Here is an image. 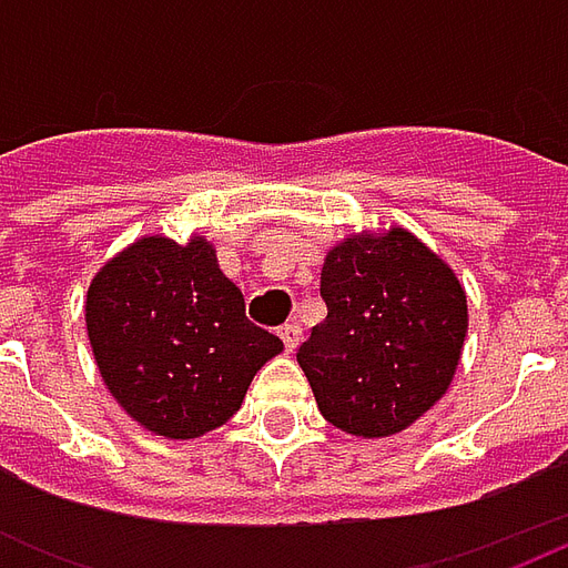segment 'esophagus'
Listing matches in <instances>:
<instances>
[{"label":"esophagus","instance_id":"esophagus-1","mask_svg":"<svg viewBox=\"0 0 568 568\" xmlns=\"http://www.w3.org/2000/svg\"><path fill=\"white\" fill-rule=\"evenodd\" d=\"M280 337H283V346L285 349H288V353H292V349H295L297 346V341H301V328H297L295 322H285L283 328H280Z\"/></svg>","mask_w":568,"mask_h":568}]
</instances>
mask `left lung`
I'll use <instances>...</instances> for the list:
<instances>
[{
    "label": "left lung",
    "mask_w": 568,
    "mask_h": 568,
    "mask_svg": "<svg viewBox=\"0 0 568 568\" xmlns=\"http://www.w3.org/2000/svg\"><path fill=\"white\" fill-rule=\"evenodd\" d=\"M320 295L328 313L297 365L332 426L386 438L447 393L468 307L459 280L417 236H349L322 264Z\"/></svg>",
    "instance_id": "left-lung-1"
}]
</instances>
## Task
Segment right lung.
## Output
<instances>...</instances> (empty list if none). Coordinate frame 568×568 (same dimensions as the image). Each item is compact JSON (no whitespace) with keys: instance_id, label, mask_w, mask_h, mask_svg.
<instances>
[{"instance_id":"1","label":"right lung","mask_w":568,"mask_h":568,"mask_svg":"<svg viewBox=\"0 0 568 568\" xmlns=\"http://www.w3.org/2000/svg\"><path fill=\"white\" fill-rule=\"evenodd\" d=\"M88 337L109 393L163 438H197L234 417L261 365L283 349L194 236H145L93 276Z\"/></svg>"}]
</instances>
